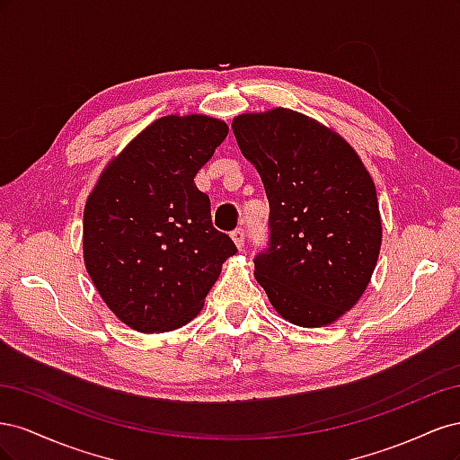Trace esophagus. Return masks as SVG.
<instances>
[{"mask_svg": "<svg viewBox=\"0 0 460 460\" xmlns=\"http://www.w3.org/2000/svg\"><path fill=\"white\" fill-rule=\"evenodd\" d=\"M232 240H234L235 247H238L240 252H242V249H243V243H245V230H243L242 226L235 228V230L232 232Z\"/></svg>", "mask_w": 460, "mask_h": 460, "instance_id": "1", "label": "esophagus"}]
</instances>
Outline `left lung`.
I'll use <instances>...</instances> for the list:
<instances>
[{
    "mask_svg": "<svg viewBox=\"0 0 460 460\" xmlns=\"http://www.w3.org/2000/svg\"><path fill=\"white\" fill-rule=\"evenodd\" d=\"M232 130L270 207L257 282L291 324L333 323L363 296L380 253L368 171L341 136L296 111L240 115Z\"/></svg>",
    "mask_w": 460,
    "mask_h": 460,
    "instance_id": "8db88e82",
    "label": "left lung"
}]
</instances>
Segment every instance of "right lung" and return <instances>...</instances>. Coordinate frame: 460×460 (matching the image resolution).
Wrapping results in <instances>:
<instances>
[{
  "label": "right lung",
  "mask_w": 460,
  "mask_h": 460,
  "mask_svg": "<svg viewBox=\"0 0 460 460\" xmlns=\"http://www.w3.org/2000/svg\"><path fill=\"white\" fill-rule=\"evenodd\" d=\"M228 127L203 115L151 122L109 163L84 208V262L107 307L153 333L188 324L238 249L213 226L198 171Z\"/></svg>",
  "instance_id": "obj_1"
}]
</instances>
